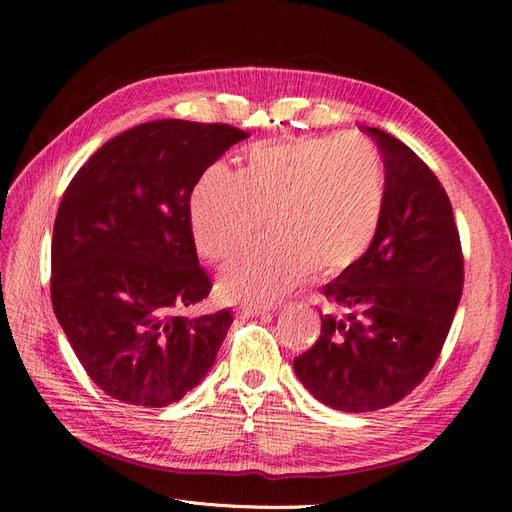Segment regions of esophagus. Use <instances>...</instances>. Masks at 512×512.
<instances>
[{
	"label": "esophagus",
	"mask_w": 512,
	"mask_h": 512,
	"mask_svg": "<svg viewBox=\"0 0 512 512\" xmlns=\"http://www.w3.org/2000/svg\"><path fill=\"white\" fill-rule=\"evenodd\" d=\"M239 316H245V318H254V316H271V309L267 307H252V305H243L237 309Z\"/></svg>",
	"instance_id": "esophagus-1"
}]
</instances>
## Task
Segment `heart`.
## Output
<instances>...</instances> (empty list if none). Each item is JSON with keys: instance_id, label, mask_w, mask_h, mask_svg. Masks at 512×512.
<instances>
[{"instance_id": "1", "label": "heart", "mask_w": 512, "mask_h": 512, "mask_svg": "<svg viewBox=\"0 0 512 512\" xmlns=\"http://www.w3.org/2000/svg\"><path fill=\"white\" fill-rule=\"evenodd\" d=\"M277 237L224 271L230 301L271 305L309 273L346 271L374 247L386 213V175L365 138H288L245 153L241 173L224 164L200 175L190 218L198 252L226 262L269 224Z\"/></svg>"}]
</instances>
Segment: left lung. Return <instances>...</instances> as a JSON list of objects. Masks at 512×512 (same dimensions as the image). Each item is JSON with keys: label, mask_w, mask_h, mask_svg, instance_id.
Returning <instances> with one entry per match:
<instances>
[{"label": "left lung", "mask_w": 512, "mask_h": 512, "mask_svg": "<svg viewBox=\"0 0 512 512\" xmlns=\"http://www.w3.org/2000/svg\"><path fill=\"white\" fill-rule=\"evenodd\" d=\"M384 156L386 213L369 254L322 288L318 342L294 374L324 406L397 404L436 365L463 288V254L442 183L416 153L365 128Z\"/></svg>", "instance_id": "obj_1"}]
</instances>
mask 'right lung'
<instances>
[{
	"mask_svg": "<svg viewBox=\"0 0 512 512\" xmlns=\"http://www.w3.org/2000/svg\"><path fill=\"white\" fill-rule=\"evenodd\" d=\"M247 132L158 119L121 132L74 175L51 243V299L76 359L121 404L164 408L207 376L232 314L188 318L209 297L190 196Z\"/></svg>",
	"mask_w": 512,
	"mask_h": 512,
	"instance_id": "obj_1",
	"label": "right lung"
}]
</instances>
